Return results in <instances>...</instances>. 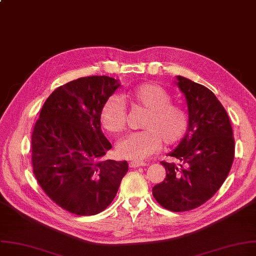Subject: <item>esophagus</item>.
Masks as SVG:
<instances>
[{
	"label": "esophagus",
	"mask_w": 256,
	"mask_h": 256,
	"mask_svg": "<svg viewBox=\"0 0 256 256\" xmlns=\"http://www.w3.org/2000/svg\"><path fill=\"white\" fill-rule=\"evenodd\" d=\"M147 166L146 162H130V168H140V166Z\"/></svg>",
	"instance_id": "34e87169"
}]
</instances>
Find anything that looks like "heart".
I'll use <instances>...</instances> for the list:
<instances>
[{
  "mask_svg": "<svg viewBox=\"0 0 256 256\" xmlns=\"http://www.w3.org/2000/svg\"><path fill=\"white\" fill-rule=\"evenodd\" d=\"M126 98L148 110L142 122L144 130L126 134L117 144V153L124 158L141 162L154 154L162 142L171 146L180 142L190 126L186 110L172 104V98L160 85L144 83L126 92ZM100 122L110 132H120L126 124V106L124 98L111 94L100 109Z\"/></svg>",
  "mask_w": 256,
  "mask_h": 256,
  "instance_id": "obj_1",
  "label": "heart"
}]
</instances>
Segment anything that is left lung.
<instances>
[{"instance_id":"left-lung-1","label":"left lung","mask_w":256,"mask_h":256,"mask_svg":"<svg viewBox=\"0 0 256 256\" xmlns=\"http://www.w3.org/2000/svg\"><path fill=\"white\" fill-rule=\"evenodd\" d=\"M176 83L187 102L190 126L168 153L179 164L160 162L166 176L152 194L164 209L183 212L202 205L224 184L234 162V140L228 115L209 88L182 76Z\"/></svg>"}]
</instances>
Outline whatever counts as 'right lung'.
Wrapping results in <instances>:
<instances>
[{
  "instance_id": "add662e5",
  "label": "right lung",
  "mask_w": 256,
  "mask_h": 256,
  "mask_svg": "<svg viewBox=\"0 0 256 256\" xmlns=\"http://www.w3.org/2000/svg\"><path fill=\"white\" fill-rule=\"evenodd\" d=\"M119 86L108 76L70 81L48 96L34 126V175L44 192L70 213L104 211L128 171L126 160H103L112 145L100 128V109Z\"/></svg>"
}]
</instances>
